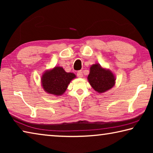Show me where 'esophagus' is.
Returning a JSON list of instances; mask_svg holds the SVG:
<instances>
[{"instance_id":"esophagus-1","label":"esophagus","mask_w":153,"mask_h":153,"mask_svg":"<svg viewBox=\"0 0 153 153\" xmlns=\"http://www.w3.org/2000/svg\"><path fill=\"white\" fill-rule=\"evenodd\" d=\"M77 76L78 77H82L83 74H82V71H78L77 72Z\"/></svg>"}]
</instances>
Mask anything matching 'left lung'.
Masks as SVG:
<instances>
[{"label":"left lung","mask_w":153,"mask_h":153,"mask_svg":"<svg viewBox=\"0 0 153 153\" xmlns=\"http://www.w3.org/2000/svg\"><path fill=\"white\" fill-rule=\"evenodd\" d=\"M88 79L94 90L99 93L107 91L115 85V78L109 70L103 69L100 65L94 64L90 67Z\"/></svg>","instance_id":"obj_1"}]
</instances>
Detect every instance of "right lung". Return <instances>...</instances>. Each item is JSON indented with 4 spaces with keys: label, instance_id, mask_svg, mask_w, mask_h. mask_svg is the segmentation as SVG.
Returning <instances> with one entry per match:
<instances>
[{
    "label": "right lung",
    "instance_id": "obj_1",
    "mask_svg": "<svg viewBox=\"0 0 153 153\" xmlns=\"http://www.w3.org/2000/svg\"><path fill=\"white\" fill-rule=\"evenodd\" d=\"M76 77L73 73H67L61 67H55L46 71L42 77V85L45 91L56 96L63 94L72 79Z\"/></svg>",
    "mask_w": 153,
    "mask_h": 153
}]
</instances>
